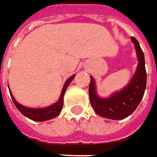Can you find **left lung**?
Masks as SVG:
<instances>
[{"label": "left lung", "instance_id": "1", "mask_svg": "<svg viewBox=\"0 0 157 157\" xmlns=\"http://www.w3.org/2000/svg\"><path fill=\"white\" fill-rule=\"evenodd\" d=\"M131 40L135 46L139 62L130 82L124 89L113 93L110 98H102L97 94L95 80L90 76L89 88L90 104L96 113L105 119L119 120L128 117L135 111L144 96L147 85L144 53L137 39L132 37Z\"/></svg>", "mask_w": 157, "mask_h": 157}]
</instances>
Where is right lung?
Here are the masks:
<instances>
[{
	"label": "right lung",
	"mask_w": 157,
	"mask_h": 157,
	"mask_svg": "<svg viewBox=\"0 0 157 157\" xmlns=\"http://www.w3.org/2000/svg\"><path fill=\"white\" fill-rule=\"evenodd\" d=\"M75 76V75H72L71 77H69L66 81L59 100L55 104L48 106V107H44V108H29V107H25V106L18 104L16 101V99L14 98V97L12 96L11 91H10V92L11 98L13 100L14 105L18 109V111L23 115H24L25 117H27L28 119L34 120V121H38V122L53 119V118L59 116L60 112H61L62 107H63V98H64V94H65L66 90L68 87V85L70 84V82H71L72 80L74 79Z\"/></svg>",
	"instance_id": "1"
}]
</instances>
